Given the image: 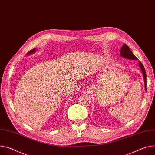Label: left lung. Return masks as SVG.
<instances>
[{"label":"left lung","instance_id":"1","mask_svg":"<svg viewBox=\"0 0 155 155\" xmlns=\"http://www.w3.org/2000/svg\"><path fill=\"white\" fill-rule=\"evenodd\" d=\"M120 54L122 58H124L126 59H131V60H137L138 59L134 55V54L132 53L131 50L129 49V46L125 44H124V45L122 46V47L120 49ZM139 66L140 67V68H141V70H142V73H143V78H144V81H145V90H147V74H146L145 69L144 68L143 65L140 62H139Z\"/></svg>","mask_w":155,"mask_h":155}]
</instances>
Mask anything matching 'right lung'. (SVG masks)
<instances>
[{
  "label": "right lung",
  "mask_w": 155,
  "mask_h": 155,
  "mask_svg": "<svg viewBox=\"0 0 155 155\" xmlns=\"http://www.w3.org/2000/svg\"><path fill=\"white\" fill-rule=\"evenodd\" d=\"M35 49H32V50H31L30 51H29L28 52V54H31V53H33V52H34L35 51Z\"/></svg>",
  "instance_id": "1"
}]
</instances>
